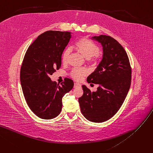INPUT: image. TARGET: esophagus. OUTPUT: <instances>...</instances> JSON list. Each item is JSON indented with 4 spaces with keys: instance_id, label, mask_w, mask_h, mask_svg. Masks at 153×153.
Here are the masks:
<instances>
[{
    "instance_id": "obj_1",
    "label": "esophagus",
    "mask_w": 153,
    "mask_h": 153,
    "mask_svg": "<svg viewBox=\"0 0 153 153\" xmlns=\"http://www.w3.org/2000/svg\"><path fill=\"white\" fill-rule=\"evenodd\" d=\"M80 86V84L79 83H78V82H75L74 83V88H77V87H79Z\"/></svg>"
}]
</instances>
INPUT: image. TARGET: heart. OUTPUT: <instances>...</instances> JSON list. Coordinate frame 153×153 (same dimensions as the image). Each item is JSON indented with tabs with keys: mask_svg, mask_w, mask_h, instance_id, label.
<instances>
[{
	"mask_svg": "<svg viewBox=\"0 0 153 153\" xmlns=\"http://www.w3.org/2000/svg\"><path fill=\"white\" fill-rule=\"evenodd\" d=\"M76 48L90 62H95L98 53L99 52L98 46L87 38H81L75 44ZM70 49L66 48L62 54V61L66 62L70 54ZM87 73L84 68H75L71 72V76L76 80H80Z\"/></svg>",
	"mask_w": 153,
	"mask_h": 153,
	"instance_id": "obj_1",
	"label": "heart"
}]
</instances>
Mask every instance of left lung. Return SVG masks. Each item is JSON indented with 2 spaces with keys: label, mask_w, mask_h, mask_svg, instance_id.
Returning a JSON list of instances; mask_svg holds the SVG:
<instances>
[{
  "label": "left lung",
  "mask_w": 153,
  "mask_h": 153,
  "mask_svg": "<svg viewBox=\"0 0 153 153\" xmlns=\"http://www.w3.org/2000/svg\"><path fill=\"white\" fill-rule=\"evenodd\" d=\"M91 39L102 45L103 56L87 81L99 86L91 91L82 85L84 94L79 103L87 120L100 123L114 116L124 103L130 87L131 69L126 50L116 39L106 35Z\"/></svg>",
  "instance_id": "1"
}]
</instances>
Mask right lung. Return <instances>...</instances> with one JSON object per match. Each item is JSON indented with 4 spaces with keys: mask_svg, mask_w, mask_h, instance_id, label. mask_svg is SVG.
<instances>
[{
    "mask_svg": "<svg viewBox=\"0 0 153 153\" xmlns=\"http://www.w3.org/2000/svg\"><path fill=\"white\" fill-rule=\"evenodd\" d=\"M71 33L48 30L38 36L26 52L20 71V81L26 103L33 113L43 119L58 116L62 109V98L74 87L65 78L57 84L50 76L59 69L62 56Z\"/></svg>",
    "mask_w": 153,
    "mask_h": 153,
    "instance_id": "1",
    "label": "right lung"
}]
</instances>
